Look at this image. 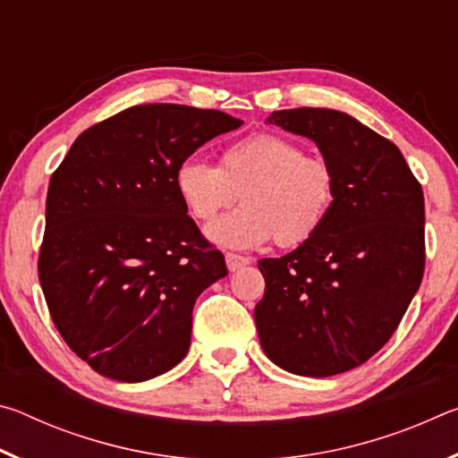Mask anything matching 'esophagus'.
Instances as JSON below:
<instances>
[{
  "label": "esophagus",
  "instance_id": "1",
  "mask_svg": "<svg viewBox=\"0 0 458 458\" xmlns=\"http://www.w3.org/2000/svg\"><path fill=\"white\" fill-rule=\"evenodd\" d=\"M246 265H250V259L248 257H240V254H234V252H226V267L234 273V270L242 268Z\"/></svg>",
  "mask_w": 458,
  "mask_h": 458
}]
</instances>
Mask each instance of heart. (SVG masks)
Returning a JSON list of instances; mask_svg holds the SVG:
<instances>
[{"label": "heart", "instance_id": "b5f03b06", "mask_svg": "<svg viewBox=\"0 0 458 458\" xmlns=\"http://www.w3.org/2000/svg\"><path fill=\"white\" fill-rule=\"evenodd\" d=\"M175 191L191 218L212 220L242 193V210L206 230L226 248H257L270 238L283 248L311 240L327 220L337 180L329 161L305 155L303 145L278 133H254L228 143L220 165L185 159L175 169Z\"/></svg>", "mask_w": 458, "mask_h": 458}]
</instances>
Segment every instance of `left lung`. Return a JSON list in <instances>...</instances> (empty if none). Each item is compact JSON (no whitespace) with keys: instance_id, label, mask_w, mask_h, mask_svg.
<instances>
[{"instance_id":"1","label":"left lung","mask_w":458,"mask_h":458,"mask_svg":"<svg viewBox=\"0 0 458 458\" xmlns=\"http://www.w3.org/2000/svg\"><path fill=\"white\" fill-rule=\"evenodd\" d=\"M267 123L311 139L337 191L311 240L259 260L260 345L291 374H344L382 350L422 283L424 193L398 147L352 114L303 106Z\"/></svg>"}]
</instances>
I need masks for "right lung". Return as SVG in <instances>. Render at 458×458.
Masks as SVG:
<instances>
[{"label":"right lung","mask_w":458,"mask_h":458,"mask_svg":"<svg viewBox=\"0 0 458 458\" xmlns=\"http://www.w3.org/2000/svg\"><path fill=\"white\" fill-rule=\"evenodd\" d=\"M240 125L214 108L137 105L81 133L52 174L38 275L62 339L100 376L145 382L188 353L196 299L228 270L174 175Z\"/></svg>","instance_id":"obj_1"}]
</instances>
